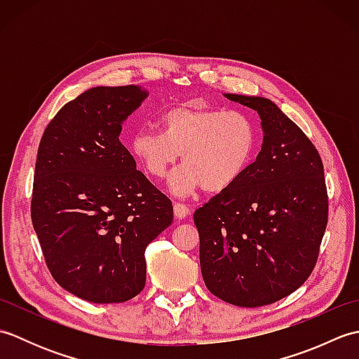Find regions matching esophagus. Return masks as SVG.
<instances>
[{
  "label": "esophagus",
  "instance_id": "1",
  "mask_svg": "<svg viewBox=\"0 0 359 359\" xmlns=\"http://www.w3.org/2000/svg\"><path fill=\"white\" fill-rule=\"evenodd\" d=\"M189 215V208L188 205L185 203H180V202H175L174 203V216L177 219H185Z\"/></svg>",
  "mask_w": 359,
  "mask_h": 359
}]
</instances>
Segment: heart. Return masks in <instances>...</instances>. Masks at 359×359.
<instances>
[{
    "instance_id": "1",
    "label": "heart",
    "mask_w": 359,
    "mask_h": 359,
    "mask_svg": "<svg viewBox=\"0 0 359 359\" xmlns=\"http://www.w3.org/2000/svg\"><path fill=\"white\" fill-rule=\"evenodd\" d=\"M160 133L143 128L131 139V152L144 174L162 180L182 154L185 165L172 174L170 189L187 197L202 187L220 193L233 187L253 162L257 131L251 118L236 109L187 103L158 116Z\"/></svg>"
}]
</instances>
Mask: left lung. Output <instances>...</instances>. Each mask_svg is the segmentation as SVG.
Here are the masks:
<instances>
[{"label":"left lung","instance_id":"8db88e82","mask_svg":"<svg viewBox=\"0 0 359 359\" xmlns=\"http://www.w3.org/2000/svg\"><path fill=\"white\" fill-rule=\"evenodd\" d=\"M225 97L257 111L264 143L245 174L194 212L201 270L222 301L262 307L292 294L315 269L329 217L324 165L269 98Z\"/></svg>","mask_w":359,"mask_h":359}]
</instances>
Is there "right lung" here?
<instances>
[{
	"instance_id": "add662e5",
	"label": "right lung",
	"mask_w": 359,
	"mask_h": 359,
	"mask_svg": "<svg viewBox=\"0 0 359 359\" xmlns=\"http://www.w3.org/2000/svg\"><path fill=\"white\" fill-rule=\"evenodd\" d=\"M147 95L135 85L88 89L57 112L38 147L34 230L52 278L89 302L139 294L144 250L172 222L171 201L118 139Z\"/></svg>"
}]
</instances>
